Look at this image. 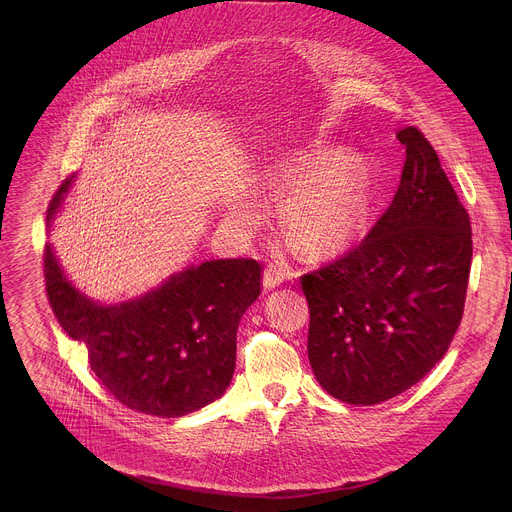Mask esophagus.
I'll return each instance as SVG.
<instances>
[{"label":"esophagus","mask_w":512,"mask_h":512,"mask_svg":"<svg viewBox=\"0 0 512 512\" xmlns=\"http://www.w3.org/2000/svg\"><path fill=\"white\" fill-rule=\"evenodd\" d=\"M285 279H287V273L279 265L271 263L263 271V285H265V289H275L281 283H285Z\"/></svg>","instance_id":"esophagus-1"}]
</instances>
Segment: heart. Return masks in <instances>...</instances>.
I'll return each instance as SVG.
<instances>
[{
	"label": "heart",
	"mask_w": 512,
	"mask_h": 512,
	"mask_svg": "<svg viewBox=\"0 0 512 512\" xmlns=\"http://www.w3.org/2000/svg\"><path fill=\"white\" fill-rule=\"evenodd\" d=\"M271 182L291 190L283 218L289 235L310 255L344 249L362 221V172L348 156L326 164L324 156L279 164Z\"/></svg>",
	"instance_id": "heart-1"
}]
</instances>
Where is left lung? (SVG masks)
Here are the masks:
<instances>
[{
    "label": "left lung",
    "mask_w": 512,
    "mask_h": 512,
    "mask_svg": "<svg viewBox=\"0 0 512 512\" xmlns=\"http://www.w3.org/2000/svg\"><path fill=\"white\" fill-rule=\"evenodd\" d=\"M397 194L354 251L302 277L316 381L352 405H377L419 383L460 326L472 263L470 218L431 143L397 131Z\"/></svg>",
    "instance_id": "8db88e82"
}]
</instances>
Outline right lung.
<instances>
[{"label": "right lung", "mask_w": 512, "mask_h": 512, "mask_svg": "<svg viewBox=\"0 0 512 512\" xmlns=\"http://www.w3.org/2000/svg\"><path fill=\"white\" fill-rule=\"evenodd\" d=\"M75 182L54 194L46 227ZM46 294L62 330L87 348L101 385L125 407L182 417L223 397L237 360V328L261 294V265L216 259L172 273L145 294L101 304L72 283L52 245L44 249Z\"/></svg>", "instance_id": "obj_1"}]
</instances>
